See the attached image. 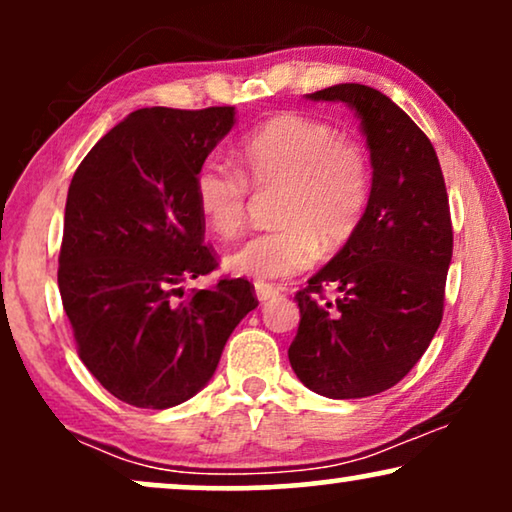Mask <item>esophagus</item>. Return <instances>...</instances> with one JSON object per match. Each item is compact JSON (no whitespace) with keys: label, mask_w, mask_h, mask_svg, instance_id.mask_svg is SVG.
Wrapping results in <instances>:
<instances>
[{"label":"esophagus","mask_w":512,"mask_h":512,"mask_svg":"<svg viewBox=\"0 0 512 512\" xmlns=\"http://www.w3.org/2000/svg\"><path fill=\"white\" fill-rule=\"evenodd\" d=\"M254 291H256V298L261 300V303H265V300H270V298H275L277 296V289L272 284H265V282H256L254 284Z\"/></svg>","instance_id":"1"}]
</instances>
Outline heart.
<instances>
[{
	"mask_svg": "<svg viewBox=\"0 0 512 512\" xmlns=\"http://www.w3.org/2000/svg\"><path fill=\"white\" fill-rule=\"evenodd\" d=\"M240 172L219 158L202 160L193 177V202L219 237L240 233L249 186H282L279 228L254 235L226 256V268L258 282L298 275L321 249L338 251L356 233L370 198V167L359 146L328 123L303 114H279L237 146Z\"/></svg>",
	"mask_w": 512,
	"mask_h": 512,
	"instance_id": "b5f03b06",
	"label": "heart"
}]
</instances>
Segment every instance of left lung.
Segmentation results:
<instances>
[{
	"instance_id": "1",
	"label": "left lung",
	"mask_w": 512,
	"mask_h": 512,
	"mask_svg": "<svg viewBox=\"0 0 512 512\" xmlns=\"http://www.w3.org/2000/svg\"><path fill=\"white\" fill-rule=\"evenodd\" d=\"M307 97L356 111L373 184L356 233L296 293L289 361L321 396H375L410 373L443 319L452 261L443 170L429 137L380 90L338 83Z\"/></svg>"
}]
</instances>
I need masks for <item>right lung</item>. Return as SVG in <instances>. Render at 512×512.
Masks as SVG:
<instances>
[{
	"label": "right lung",
	"mask_w": 512,
	"mask_h": 512,
	"mask_svg": "<svg viewBox=\"0 0 512 512\" xmlns=\"http://www.w3.org/2000/svg\"><path fill=\"white\" fill-rule=\"evenodd\" d=\"M235 107L132 111L69 184L58 286L79 359L109 394L165 410L212 380L235 326L258 305L247 279L184 282L216 265L193 202L202 160Z\"/></svg>",
	"instance_id": "add662e5"
}]
</instances>
